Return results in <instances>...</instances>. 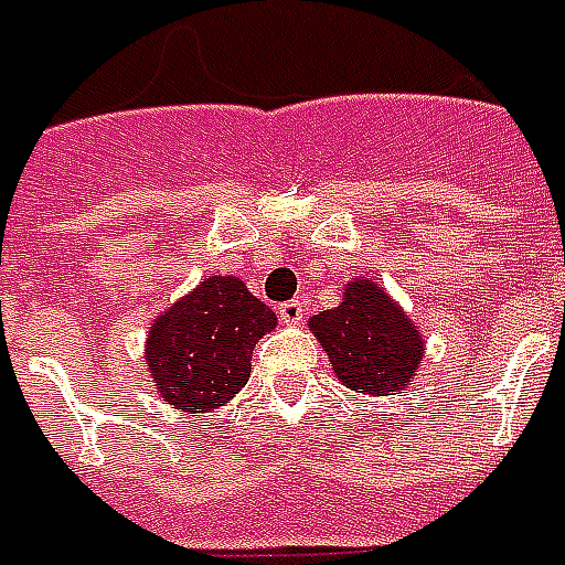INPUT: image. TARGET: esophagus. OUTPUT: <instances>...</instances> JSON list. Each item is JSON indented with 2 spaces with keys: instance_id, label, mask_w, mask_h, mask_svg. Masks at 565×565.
Listing matches in <instances>:
<instances>
[{
  "instance_id": "1",
  "label": "esophagus",
  "mask_w": 565,
  "mask_h": 565,
  "mask_svg": "<svg viewBox=\"0 0 565 565\" xmlns=\"http://www.w3.org/2000/svg\"><path fill=\"white\" fill-rule=\"evenodd\" d=\"M278 317H281V322H287V326H299L301 319H305V301L301 299L284 301L281 308H278Z\"/></svg>"
}]
</instances>
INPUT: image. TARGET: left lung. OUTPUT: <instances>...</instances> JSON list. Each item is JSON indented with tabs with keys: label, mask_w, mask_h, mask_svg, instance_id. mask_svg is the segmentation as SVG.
Segmentation results:
<instances>
[{
	"label": "left lung",
	"mask_w": 565,
	"mask_h": 565,
	"mask_svg": "<svg viewBox=\"0 0 565 565\" xmlns=\"http://www.w3.org/2000/svg\"><path fill=\"white\" fill-rule=\"evenodd\" d=\"M310 331L349 390L393 395L404 390L422 361L416 326L375 281H352L340 308L310 319Z\"/></svg>",
	"instance_id": "left-lung-1"
}]
</instances>
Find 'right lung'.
<instances>
[{
    "label": "right lung",
    "mask_w": 565,
    "mask_h": 565,
    "mask_svg": "<svg viewBox=\"0 0 565 565\" xmlns=\"http://www.w3.org/2000/svg\"><path fill=\"white\" fill-rule=\"evenodd\" d=\"M275 313L237 278H204L188 299L154 319L146 361L163 402L204 413L225 404L252 372L257 340Z\"/></svg>",
    "instance_id": "obj_1"
}]
</instances>
